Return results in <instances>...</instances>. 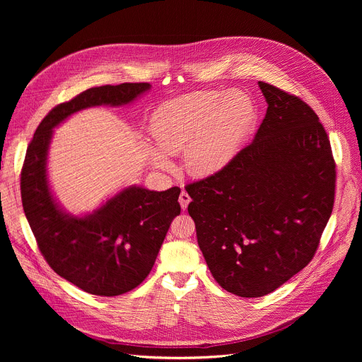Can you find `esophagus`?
Segmentation results:
<instances>
[{
    "instance_id": "34e87169",
    "label": "esophagus",
    "mask_w": 362,
    "mask_h": 362,
    "mask_svg": "<svg viewBox=\"0 0 362 362\" xmlns=\"http://www.w3.org/2000/svg\"><path fill=\"white\" fill-rule=\"evenodd\" d=\"M190 200H192V199H190V196H189L186 192H182V193L179 194V203H180L183 211L187 209V204L190 203Z\"/></svg>"
}]
</instances>
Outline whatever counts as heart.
Returning <instances> with one entry per match:
<instances>
[{
	"mask_svg": "<svg viewBox=\"0 0 362 362\" xmlns=\"http://www.w3.org/2000/svg\"><path fill=\"white\" fill-rule=\"evenodd\" d=\"M252 116V103L239 90L222 95L194 93L169 101L150 124L160 148L146 144V153L154 166L169 170L172 162L166 154L185 150V168L192 176L216 175L236 156Z\"/></svg>",
	"mask_w": 362,
	"mask_h": 362,
	"instance_id": "1",
	"label": "heart"
}]
</instances>
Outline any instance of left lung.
<instances>
[{"label":"left lung","instance_id":"8db88e82","mask_svg":"<svg viewBox=\"0 0 362 362\" xmlns=\"http://www.w3.org/2000/svg\"><path fill=\"white\" fill-rule=\"evenodd\" d=\"M257 84L268 109L252 143L219 173L186 186L204 261L242 298L274 292L311 262L335 196V162L315 112Z\"/></svg>","mask_w":362,"mask_h":362}]
</instances>
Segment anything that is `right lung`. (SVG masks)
Wrapping results in <instances>:
<instances>
[{"mask_svg": "<svg viewBox=\"0 0 362 362\" xmlns=\"http://www.w3.org/2000/svg\"><path fill=\"white\" fill-rule=\"evenodd\" d=\"M150 87V83H123L88 88L51 110L27 148L21 199L38 247L56 274L93 295L117 296L146 279L172 221L180 214V189L156 192L132 185L93 212L73 215L49 186V143L54 129L71 115L97 106H127Z\"/></svg>", "mask_w": 362, "mask_h": 362, "instance_id": "add662e5", "label": "right lung"}]
</instances>
